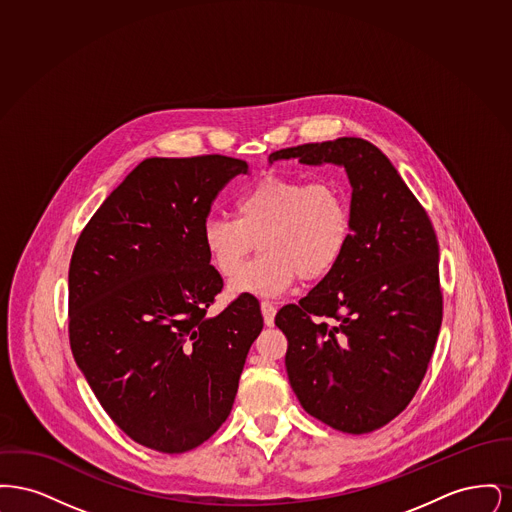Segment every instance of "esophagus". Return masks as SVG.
<instances>
[{
	"label": "esophagus",
	"instance_id": "1",
	"mask_svg": "<svg viewBox=\"0 0 512 512\" xmlns=\"http://www.w3.org/2000/svg\"><path fill=\"white\" fill-rule=\"evenodd\" d=\"M261 313H263V318H265V324L272 326L274 324V317H276V307L272 303H268V301H263L261 303Z\"/></svg>",
	"mask_w": 512,
	"mask_h": 512
}]
</instances>
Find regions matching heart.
I'll return each instance as SVG.
<instances>
[{
  "label": "heart",
  "instance_id": "obj_1",
  "mask_svg": "<svg viewBox=\"0 0 512 512\" xmlns=\"http://www.w3.org/2000/svg\"><path fill=\"white\" fill-rule=\"evenodd\" d=\"M351 238L347 195L328 180L267 176L236 199V217L209 215L201 242L213 267L233 276L260 240L264 255L230 282V293L276 297L297 276L318 280L340 263Z\"/></svg>",
  "mask_w": 512,
  "mask_h": 512
}]
</instances>
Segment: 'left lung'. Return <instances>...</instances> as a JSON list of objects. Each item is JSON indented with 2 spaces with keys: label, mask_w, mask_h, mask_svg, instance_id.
<instances>
[{
  "label": "left lung",
  "mask_w": 512,
  "mask_h": 512,
  "mask_svg": "<svg viewBox=\"0 0 512 512\" xmlns=\"http://www.w3.org/2000/svg\"><path fill=\"white\" fill-rule=\"evenodd\" d=\"M286 159L338 165L351 184V238L340 263L276 317L288 338L290 386L311 416L368 434L411 403L434 353L443 311L438 238L370 142L338 138L268 155L270 165Z\"/></svg>",
  "instance_id": "1"
}]
</instances>
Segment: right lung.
Here are the masks:
<instances>
[{
    "label": "right lung",
    "mask_w": 512,
    "mask_h": 512,
    "mask_svg": "<svg viewBox=\"0 0 512 512\" xmlns=\"http://www.w3.org/2000/svg\"><path fill=\"white\" fill-rule=\"evenodd\" d=\"M242 159L151 157L130 172L82 230L69 268L74 361L105 413L136 443L184 453L232 411L251 343L255 303L209 305L222 278L201 224Z\"/></svg>",
    "instance_id": "obj_1"
}]
</instances>
